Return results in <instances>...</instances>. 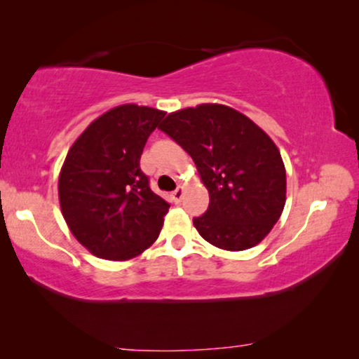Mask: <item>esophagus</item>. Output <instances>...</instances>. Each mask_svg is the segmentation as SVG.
<instances>
[{
	"label": "esophagus",
	"mask_w": 359,
	"mask_h": 359,
	"mask_svg": "<svg viewBox=\"0 0 359 359\" xmlns=\"http://www.w3.org/2000/svg\"><path fill=\"white\" fill-rule=\"evenodd\" d=\"M183 196H184V188H183V186H178V188H176L173 193H171V198H173L175 203H181Z\"/></svg>",
	"instance_id": "34e87169"
}]
</instances>
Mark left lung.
Returning <instances> with one entry per match:
<instances>
[{"label":"left lung","mask_w":359,"mask_h":359,"mask_svg":"<svg viewBox=\"0 0 359 359\" xmlns=\"http://www.w3.org/2000/svg\"><path fill=\"white\" fill-rule=\"evenodd\" d=\"M158 129L188 151L209 191L208 210L193 219L201 237L229 252L262 242L286 204V170L266 132L224 104L171 112Z\"/></svg>","instance_id":"1"}]
</instances>
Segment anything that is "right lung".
Here are the masks:
<instances>
[{"instance_id":"obj_1","label":"right lung","mask_w":359,"mask_h":359,"mask_svg":"<svg viewBox=\"0 0 359 359\" xmlns=\"http://www.w3.org/2000/svg\"><path fill=\"white\" fill-rule=\"evenodd\" d=\"M165 117L122 104L93 121L68 150L58 178L63 219L97 258L124 262L158 238L170 204L149 186L140 155Z\"/></svg>"}]
</instances>
